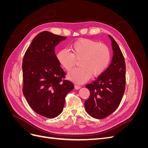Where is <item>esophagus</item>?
I'll list each match as a JSON object with an SVG mask.
<instances>
[{"instance_id": "34e87169", "label": "esophagus", "mask_w": 148, "mask_h": 148, "mask_svg": "<svg viewBox=\"0 0 148 148\" xmlns=\"http://www.w3.org/2000/svg\"><path fill=\"white\" fill-rule=\"evenodd\" d=\"M81 88V86H78V85H75V89H79Z\"/></svg>"}]
</instances>
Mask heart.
Here are the masks:
<instances>
[{
    "label": "heart",
    "mask_w": 148,
    "mask_h": 148,
    "mask_svg": "<svg viewBox=\"0 0 148 148\" xmlns=\"http://www.w3.org/2000/svg\"><path fill=\"white\" fill-rule=\"evenodd\" d=\"M71 52L66 49L58 52L57 59L60 64L67 70L72 69L79 59V68L68 74L71 81L83 83L92 77L102 74L108 66L110 60V51L105 44L90 39L82 38L74 42L70 46Z\"/></svg>",
    "instance_id": "heart-1"
}]
</instances>
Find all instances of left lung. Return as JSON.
<instances>
[{"label": "left lung", "instance_id": "1", "mask_svg": "<svg viewBox=\"0 0 148 148\" xmlns=\"http://www.w3.org/2000/svg\"><path fill=\"white\" fill-rule=\"evenodd\" d=\"M109 38L113 50L111 63L96 80L86 85L90 96L84 102L85 109L89 115L97 119L107 117L117 109L125 89L124 57L114 39L110 35Z\"/></svg>", "mask_w": 148, "mask_h": 148}]
</instances>
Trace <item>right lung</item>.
Segmentation results:
<instances>
[{
    "mask_svg": "<svg viewBox=\"0 0 148 148\" xmlns=\"http://www.w3.org/2000/svg\"><path fill=\"white\" fill-rule=\"evenodd\" d=\"M66 37L42 31L36 36L23 59V93L35 112L49 119L63 110L65 96L74 88L55 54V47Z\"/></svg>",
    "mask_w": 148,
    "mask_h": 148,
    "instance_id": "right-lung-1",
    "label": "right lung"
}]
</instances>
